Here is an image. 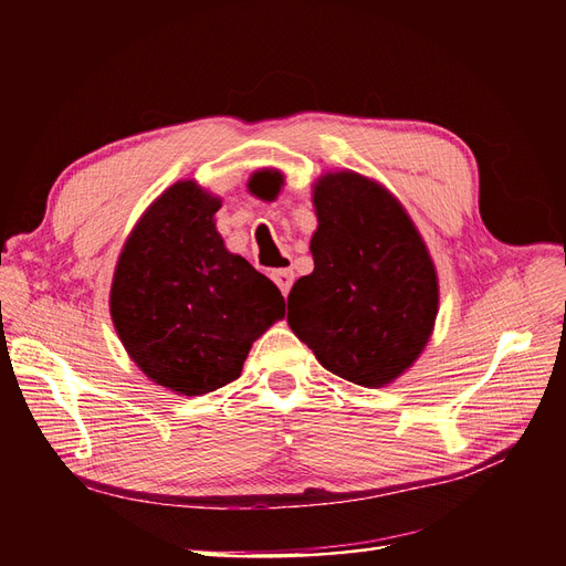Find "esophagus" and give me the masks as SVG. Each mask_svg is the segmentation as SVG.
<instances>
[{
    "mask_svg": "<svg viewBox=\"0 0 566 566\" xmlns=\"http://www.w3.org/2000/svg\"><path fill=\"white\" fill-rule=\"evenodd\" d=\"M271 279H273V283L279 285V290H281L283 297H285L290 293V287H293L295 273H293V269H276V271H271Z\"/></svg>",
    "mask_w": 566,
    "mask_h": 566,
    "instance_id": "1",
    "label": "esophagus"
}]
</instances>
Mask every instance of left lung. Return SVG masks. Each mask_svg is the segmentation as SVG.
Returning a JSON list of instances; mask_svg holds the SVG:
<instances>
[{
    "instance_id": "obj_1",
    "label": "left lung",
    "mask_w": 566,
    "mask_h": 566,
    "mask_svg": "<svg viewBox=\"0 0 566 566\" xmlns=\"http://www.w3.org/2000/svg\"><path fill=\"white\" fill-rule=\"evenodd\" d=\"M266 198L269 172L248 181ZM314 271L287 295V323L318 364L368 389L418 361L439 314L432 254L399 198L352 169L325 172L312 191Z\"/></svg>"
}]
</instances>
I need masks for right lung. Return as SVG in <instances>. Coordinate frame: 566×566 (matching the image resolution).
Returning <instances> with one entry per match:
<instances>
[{
  "label": "right lung",
  "instance_id": "add662e5",
  "mask_svg": "<svg viewBox=\"0 0 566 566\" xmlns=\"http://www.w3.org/2000/svg\"><path fill=\"white\" fill-rule=\"evenodd\" d=\"M221 198L181 179L153 200L117 256L111 318L148 380L200 397L235 380L252 342L285 316L281 290L227 250Z\"/></svg>",
  "mask_w": 566,
  "mask_h": 566
}]
</instances>
